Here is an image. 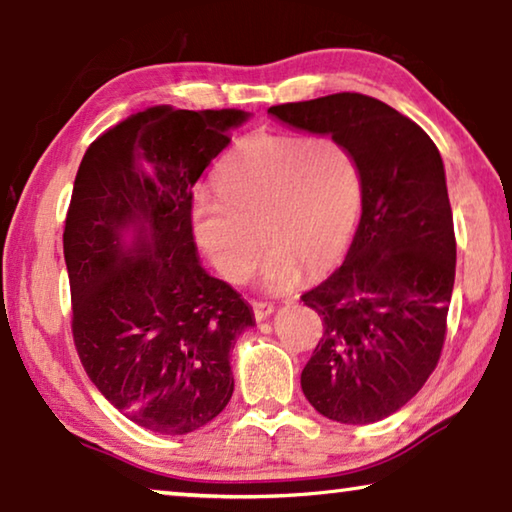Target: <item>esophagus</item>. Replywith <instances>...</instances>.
Returning a JSON list of instances; mask_svg holds the SVG:
<instances>
[{"label": "esophagus", "mask_w": 512, "mask_h": 512, "mask_svg": "<svg viewBox=\"0 0 512 512\" xmlns=\"http://www.w3.org/2000/svg\"><path fill=\"white\" fill-rule=\"evenodd\" d=\"M250 305H253V314H255V318L257 320H264V318H268L275 311V307L271 305V302H259V300H253L250 302Z\"/></svg>", "instance_id": "esophagus-1"}]
</instances>
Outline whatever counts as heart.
I'll return each mask as SVG.
<instances>
[{"mask_svg": "<svg viewBox=\"0 0 512 512\" xmlns=\"http://www.w3.org/2000/svg\"><path fill=\"white\" fill-rule=\"evenodd\" d=\"M219 192H196L192 201L198 246L239 284L262 239V284L273 293L291 289L300 271L314 275L339 262L361 212L359 164L334 137L250 135L223 160Z\"/></svg>", "mask_w": 512, "mask_h": 512, "instance_id": "heart-1", "label": "heart"}]
</instances>
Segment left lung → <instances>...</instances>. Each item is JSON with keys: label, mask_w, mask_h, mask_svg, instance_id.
<instances>
[{"label": "left lung", "mask_w": 512, "mask_h": 512, "mask_svg": "<svg viewBox=\"0 0 512 512\" xmlns=\"http://www.w3.org/2000/svg\"><path fill=\"white\" fill-rule=\"evenodd\" d=\"M268 112L343 142L361 173L348 257L302 296L325 329L300 375L302 393L329 420H384L420 391L443 352L456 275L443 158L415 121L359 92Z\"/></svg>", "instance_id": "obj_1"}]
</instances>
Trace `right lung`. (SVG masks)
Listing matches in <instances>:
<instances>
[{
  "label": "right lung",
  "mask_w": 512,
  "mask_h": 512,
  "mask_svg": "<svg viewBox=\"0 0 512 512\" xmlns=\"http://www.w3.org/2000/svg\"><path fill=\"white\" fill-rule=\"evenodd\" d=\"M248 112L153 106L99 135L69 201L63 250L85 372L140 427L185 436L230 402V350L253 309L198 262L192 187Z\"/></svg>",
  "instance_id": "obj_1"
}]
</instances>
